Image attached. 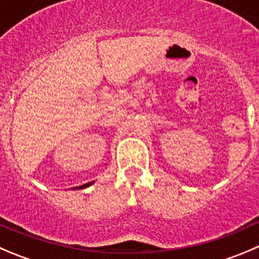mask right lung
Wrapping results in <instances>:
<instances>
[{
	"instance_id": "1",
	"label": "right lung",
	"mask_w": 259,
	"mask_h": 259,
	"mask_svg": "<svg viewBox=\"0 0 259 259\" xmlns=\"http://www.w3.org/2000/svg\"><path fill=\"white\" fill-rule=\"evenodd\" d=\"M91 184V182L90 183H86V184H83V186H81V187H77V188H86V187H89Z\"/></svg>"
}]
</instances>
